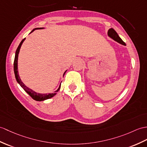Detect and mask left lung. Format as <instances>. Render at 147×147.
I'll return each instance as SVG.
<instances>
[{"mask_svg": "<svg viewBox=\"0 0 147 147\" xmlns=\"http://www.w3.org/2000/svg\"><path fill=\"white\" fill-rule=\"evenodd\" d=\"M108 36H110L111 38H112L113 39L115 40V41L120 43V44H123V45H125V43L123 41V40L120 38V37H119L117 32H116L115 30L113 28H111V29L108 30Z\"/></svg>", "mask_w": 147, "mask_h": 147, "instance_id": "obj_1", "label": "left lung"}]
</instances>
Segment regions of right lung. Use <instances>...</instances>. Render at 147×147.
Listing matches in <instances>:
<instances>
[{"instance_id":"add662e5","label":"right lung","mask_w":147,"mask_h":147,"mask_svg":"<svg viewBox=\"0 0 147 147\" xmlns=\"http://www.w3.org/2000/svg\"><path fill=\"white\" fill-rule=\"evenodd\" d=\"M42 29V28H36V29H34L31 32H30V33L32 32L34 30H36V29ZM25 40V38L22 40V41L20 42V43L19 44V45L18 47V49H17L16 51V55H15V58H14V61H13V71H14V74H15V77H16V79L17 80V81H18V83L20 85V86H21L24 90V91L26 92V93L27 94H29V96H30L32 97V99H34V100H36V101H44V100H47V99H49L53 97L54 96H55V95L56 94V93L57 92L59 91V90H60V88H61V84L59 85V87L58 89L54 92V93H49V94H40V93H36V92L34 91L33 90H30V88H27L26 85L24 84L21 80H20V78L19 76V73H18V55H19V51H20V47H21V45L23 43L24 40ZM66 71L64 72L63 76L64 75V74L66 73Z\"/></svg>"}]
</instances>
